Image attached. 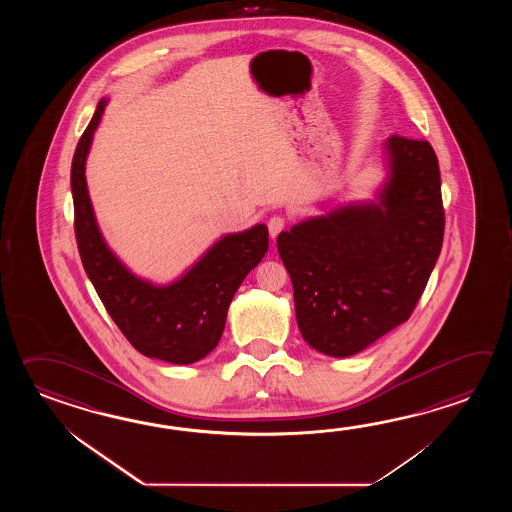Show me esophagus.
Returning <instances> with one entry per match:
<instances>
[{"label":"esophagus","instance_id":"34e87169","mask_svg":"<svg viewBox=\"0 0 512 512\" xmlns=\"http://www.w3.org/2000/svg\"><path fill=\"white\" fill-rule=\"evenodd\" d=\"M267 227H269V234H271V238L274 240L282 232L283 227H285V218L283 216H272L267 221Z\"/></svg>","mask_w":512,"mask_h":512}]
</instances>
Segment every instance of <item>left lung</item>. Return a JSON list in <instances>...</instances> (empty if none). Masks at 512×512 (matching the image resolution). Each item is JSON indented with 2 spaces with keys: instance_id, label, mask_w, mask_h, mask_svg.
Returning a JSON list of instances; mask_svg holds the SVG:
<instances>
[{
  "instance_id": "left-lung-1",
  "label": "left lung",
  "mask_w": 512,
  "mask_h": 512,
  "mask_svg": "<svg viewBox=\"0 0 512 512\" xmlns=\"http://www.w3.org/2000/svg\"><path fill=\"white\" fill-rule=\"evenodd\" d=\"M388 177L373 201L349 203L283 230L305 342L351 357L406 322L425 291L445 232L441 175L430 142L392 135Z\"/></svg>"
}]
</instances>
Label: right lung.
I'll return each instance as SVG.
<instances>
[{
  "label": "right lung",
  "instance_id": "1",
  "mask_svg": "<svg viewBox=\"0 0 512 512\" xmlns=\"http://www.w3.org/2000/svg\"><path fill=\"white\" fill-rule=\"evenodd\" d=\"M106 106L108 98H100L71 164L82 265L133 348L150 359L194 364L218 346L234 294L269 249V230L258 223L243 232L225 234L172 283L157 285L135 276L109 249L87 192V153Z\"/></svg>",
  "mask_w": 512,
  "mask_h": 512
}]
</instances>
